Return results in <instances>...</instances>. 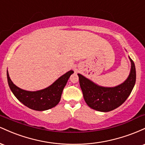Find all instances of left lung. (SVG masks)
<instances>
[{
	"instance_id": "8db88e82",
	"label": "left lung",
	"mask_w": 145,
	"mask_h": 145,
	"mask_svg": "<svg viewBox=\"0 0 145 145\" xmlns=\"http://www.w3.org/2000/svg\"><path fill=\"white\" fill-rule=\"evenodd\" d=\"M131 67L129 77L123 83L115 87H102L78 74L80 86L88 106L101 112H109L119 107L130 95L136 82V68L130 58Z\"/></svg>"
}]
</instances>
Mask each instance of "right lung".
<instances>
[{"label": "right lung", "instance_id": "obj_1", "mask_svg": "<svg viewBox=\"0 0 145 145\" xmlns=\"http://www.w3.org/2000/svg\"><path fill=\"white\" fill-rule=\"evenodd\" d=\"M74 71L70 70L63 75L46 89L38 91H27L18 88L10 79L7 71L8 84L16 98L24 106L35 110L43 111L54 107L61 100L63 89Z\"/></svg>", "mask_w": 145, "mask_h": 145}]
</instances>
